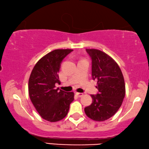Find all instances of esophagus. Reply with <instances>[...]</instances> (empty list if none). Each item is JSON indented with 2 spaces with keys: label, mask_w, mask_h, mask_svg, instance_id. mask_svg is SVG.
Returning a JSON list of instances; mask_svg holds the SVG:
<instances>
[{
  "label": "esophagus",
  "mask_w": 149,
  "mask_h": 149,
  "mask_svg": "<svg viewBox=\"0 0 149 149\" xmlns=\"http://www.w3.org/2000/svg\"><path fill=\"white\" fill-rule=\"evenodd\" d=\"M76 95L78 97H81L84 96V93H76Z\"/></svg>",
  "instance_id": "34e87169"
}]
</instances>
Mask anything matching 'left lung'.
<instances>
[{"instance_id":"8db88e82","label":"left lung","mask_w":149,"mask_h":149,"mask_svg":"<svg viewBox=\"0 0 149 149\" xmlns=\"http://www.w3.org/2000/svg\"><path fill=\"white\" fill-rule=\"evenodd\" d=\"M92 60V77L99 93L91 95L93 102L85 112L93 120L102 122L113 116L122 104L125 94L122 72L115 60L105 52L87 49Z\"/></svg>"}]
</instances>
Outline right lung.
Segmentation results:
<instances>
[{"instance_id": "add662e5", "label": "right lung", "mask_w": 149, "mask_h": 149, "mask_svg": "<svg viewBox=\"0 0 149 149\" xmlns=\"http://www.w3.org/2000/svg\"><path fill=\"white\" fill-rule=\"evenodd\" d=\"M72 49H56L42 57L33 69L28 83L33 104L44 120L55 122L68 114L74 93L55 89L60 84L58 73L63 59Z\"/></svg>"}]
</instances>
